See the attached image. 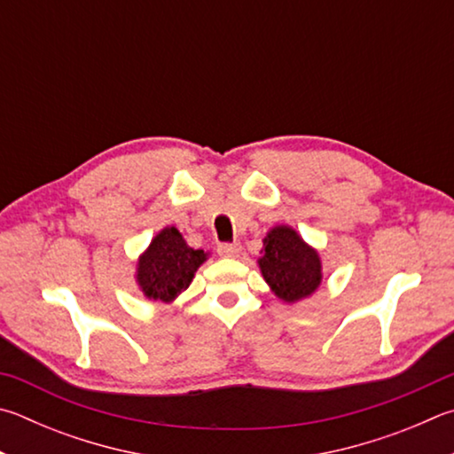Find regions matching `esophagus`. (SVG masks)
<instances>
[{"label":"esophagus","instance_id":"esophagus-1","mask_svg":"<svg viewBox=\"0 0 454 454\" xmlns=\"http://www.w3.org/2000/svg\"><path fill=\"white\" fill-rule=\"evenodd\" d=\"M218 254L222 255V258H238L242 252V246L238 242H232V244H218Z\"/></svg>","mask_w":454,"mask_h":454}]
</instances>
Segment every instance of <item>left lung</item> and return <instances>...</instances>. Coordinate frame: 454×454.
<instances>
[{
  "instance_id": "8db88e82",
  "label": "left lung",
  "mask_w": 454,
  "mask_h": 454,
  "mask_svg": "<svg viewBox=\"0 0 454 454\" xmlns=\"http://www.w3.org/2000/svg\"><path fill=\"white\" fill-rule=\"evenodd\" d=\"M258 266L270 290L286 303L309 298L324 279L317 250L284 224L274 226L263 238Z\"/></svg>"
}]
</instances>
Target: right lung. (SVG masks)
I'll use <instances>...</instances> for the list:
<instances>
[{
	"mask_svg": "<svg viewBox=\"0 0 454 454\" xmlns=\"http://www.w3.org/2000/svg\"><path fill=\"white\" fill-rule=\"evenodd\" d=\"M208 252L194 250L175 226L162 228L138 255L137 284L153 301L172 303L188 286Z\"/></svg>",
	"mask_w": 454,
	"mask_h": 454,
	"instance_id": "add662e5",
	"label": "right lung"
}]
</instances>
